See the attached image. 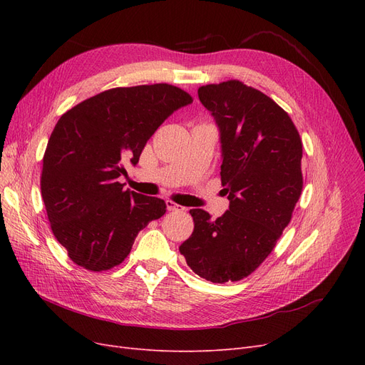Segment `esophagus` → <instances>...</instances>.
I'll use <instances>...</instances> for the list:
<instances>
[{
    "instance_id": "1",
    "label": "esophagus",
    "mask_w": 365,
    "mask_h": 365,
    "mask_svg": "<svg viewBox=\"0 0 365 365\" xmlns=\"http://www.w3.org/2000/svg\"><path fill=\"white\" fill-rule=\"evenodd\" d=\"M165 205H168V210H169V212H182V210H185L182 205L173 202L172 200H168V201H165Z\"/></svg>"
}]
</instances>
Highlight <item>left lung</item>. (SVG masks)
I'll use <instances>...</instances> for the list:
<instances>
[{"instance_id":"obj_1","label":"left lung","mask_w":365,"mask_h":365,"mask_svg":"<svg viewBox=\"0 0 365 365\" xmlns=\"http://www.w3.org/2000/svg\"><path fill=\"white\" fill-rule=\"evenodd\" d=\"M220 140L227 212L212 220L193 208L192 236L180 251L195 274L237 282L267 259L302 195L303 145L291 117L272 98L239 81L197 90Z\"/></svg>"}]
</instances>
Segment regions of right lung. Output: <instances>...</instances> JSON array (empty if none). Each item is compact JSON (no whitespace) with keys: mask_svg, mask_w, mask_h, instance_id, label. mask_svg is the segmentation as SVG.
<instances>
[{"mask_svg":"<svg viewBox=\"0 0 365 365\" xmlns=\"http://www.w3.org/2000/svg\"><path fill=\"white\" fill-rule=\"evenodd\" d=\"M192 97L168 83L113 88L86 98L54 126L42 160L41 193L51 231L90 271L123 262L140 231L165 213L160 197L117 181L148 140Z\"/></svg>","mask_w":365,"mask_h":365,"instance_id":"1","label":"right lung"}]
</instances>
